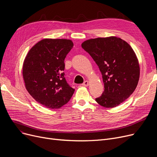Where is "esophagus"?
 I'll return each instance as SVG.
<instances>
[{"instance_id":"obj_1","label":"esophagus","mask_w":157,"mask_h":157,"mask_svg":"<svg viewBox=\"0 0 157 157\" xmlns=\"http://www.w3.org/2000/svg\"><path fill=\"white\" fill-rule=\"evenodd\" d=\"M82 85L84 86H88L89 85V81H85L84 83L82 84Z\"/></svg>"}]
</instances>
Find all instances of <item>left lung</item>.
Segmentation results:
<instances>
[{
  "instance_id": "left-lung-1",
  "label": "left lung",
  "mask_w": 157,
  "mask_h": 157,
  "mask_svg": "<svg viewBox=\"0 0 157 157\" xmlns=\"http://www.w3.org/2000/svg\"><path fill=\"white\" fill-rule=\"evenodd\" d=\"M81 46L98 66L104 84L96 102L112 108L124 102L138 84L140 67L133 49L120 37L110 36L86 40Z\"/></svg>"
}]
</instances>
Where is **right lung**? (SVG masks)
Returning a JSON list of instances; mask_svg holds the SVG:
<instances>
[{"instance_id": "add662e5", "label": "right lung", "mask_w": 157, "mask_h": 157, "mask_svg": "<svg viewBox=\"0 0 157 157\" xmlns=\"http://www.w3.org/2000/svg\"><path fill=\"white\" fill-rule=\"evenodd\" d=\"M66 39H44L33 46L24 60L22 69L25 86L39 104L59 109L74 92L64 78V60L73 47Z\"/></svg>"}]
</instances>
